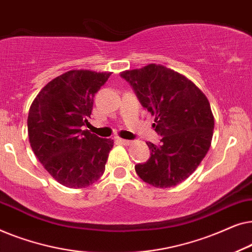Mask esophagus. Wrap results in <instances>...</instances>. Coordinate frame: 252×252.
Here are the masks:
<instances>
[{
    "label": "esophagus",
    "instance_id": "obj_1",
    "mask_svg": "<svg viewBox=\"0 0 252 252\" xmlns=\"http://www.w3.org/2000/svg\"><path fill=\"white\" fill-rule=\"evenodd\" d=\"M118 142L120 144H124V146H129V144L133 143L130 140H125V139H118Z\"/></svg>",
    "mask_w": 252,
    "mask_h": 252
}]
</instances>
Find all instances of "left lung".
<instances>
[{"instance_id":"left-lung-1","label":"left lung","mask_w":252,"mask_h":252,"mask_svg":"<svg viewBox=\"0 0 252 252\" xmlns=\"http://www.w3.org/2000/svg\"><path fill=\"white\" fill-rule=\"evenodd\" d=\"M143 108L155 116L153 127L159 146L147 142L150 158L135 165L144 182L157 188L173 187L201 164L211 146L215 127L211 106L194 82L159 64L122 72Z\"/></svg>"}]
</instances>
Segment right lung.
Returning a JSON list of instances; mask_svg holds the SVG:
<instances>
[{
    "label": "right lung",
    "instance_id": "obj_1",
    "mask_svg": "<svg viewBox=\"0 0 252 252\" xmlns=\"http://www.w3.org/2000/svg\"><path fill=\"white\" fill-rule=\"evenodd\" d=\"M111 72L72 70L41 89L29 111L33 153L51 177L68 188H86L104 173L113 140L88 129L94 96Z\"/></svg>",
    "mask_w": 252,
    "mask_h": 252
}]
</instances>
